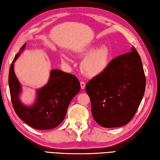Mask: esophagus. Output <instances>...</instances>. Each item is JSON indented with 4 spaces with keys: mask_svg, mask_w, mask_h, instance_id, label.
<instances>
[{
    "mask_svg": "<svg viewBox=\"0 0 160 160\" xmlns=\"http://www.w3.org/2000/svg\"><path fill=\"white\" fill-rule=\"evenodd\" d=\"M85 86H86V84L83 81H81L80 82V87L82 89H84L85 88Z\"/></svg>",
    "mask_w": 160,
    "mask_h": 160,
    "instance_id": "34e87169",
    "label": "esophagus"
}]
</instances>
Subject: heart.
<instances>
[{
  "instance_id": "1",
  "label": "heart",
  "mask_w": 160,
  "mask_h": 160,
  "mask_svg": "<svg viewBox=\"0 0 160 160\" xmlns=\"http://www.w3.org/2000/svg\"><path fill=\"white\" fill-rule=\"evenodd\" d=\"M85 52H90L81 64V69L84 75L95 77L101 74L107 69L110 59V52L108 47L101 46L94 50L93 47L86 49ZM63 61H69L68 57H63Z\"/></svg>"
}]
</instances>
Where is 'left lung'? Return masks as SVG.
Segmentation results:
<instances>
[{"label":"left lung","mask_w":160,"mask_h":160,"mask_svg":"<svg viewBox=\"0 0 160 160\" xmlns=\"http://www.w3.org/2000/svg\"><path fill=\"white\" fill-rule=\"evenodd\" d=\"M146 78L136 48L116 57L101 74L86 84L94 120L105 128L122 126L132 119L145 93Z\"/></svg>","instance_id":"1"}]
</instances>
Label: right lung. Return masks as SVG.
<instances>
[{
    "mask_svg": "<svg viewBox=\"0 0 160 160\" xmlns=\"http://www.w3.org/2000/svg\"><path fill=\"white\" fill-rule=\"evenodd\" d=\"M25 47L24 44L21 51ZM19 55L20 52L15 55L9 73L10 95L15 112L20 119L32 128L38 130L54 128L64 120L69 103L80 92V82L74 75L53 69L47 84L38 90L35 104L32 107L24 106L19 99L21 86L13 70V63Z\"/></svg>",
    "mask_w": 160,
    "mask_h": 160,
    "instance_id": "obj_1",
    "label": "right lung"
}]
</instances>
